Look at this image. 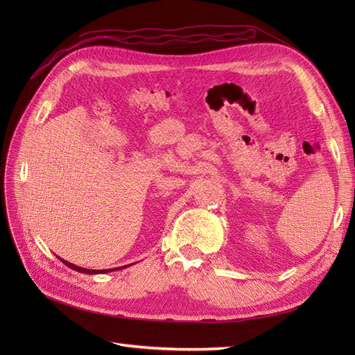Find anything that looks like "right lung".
Masks as SVG:
<instances>
[{"label":"right lung","instance_id":"right-lung-1","mask_svg":"<svg viewBox=\"0 0 355 355\" xmlns=\"http://www.w3.org/2000/svg\"><path fill=\"white\" fill-rule=\"evenodd\" d=\"M62 262L65 263L67 266H69L71 270H75V271H80V272H84V274H102V272H108V271H112V270H99V271H94V270H85V268H80V266H77V265H73V263H69V262H67V261H63L62 259Z\"/></svg>","mask_w":355,"mask_h":355}]
</instances>
